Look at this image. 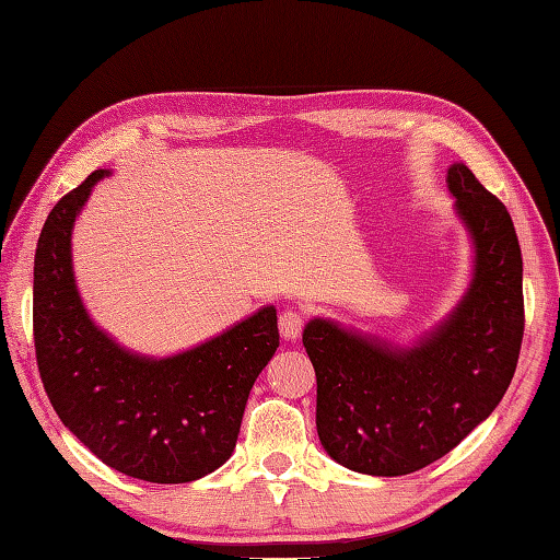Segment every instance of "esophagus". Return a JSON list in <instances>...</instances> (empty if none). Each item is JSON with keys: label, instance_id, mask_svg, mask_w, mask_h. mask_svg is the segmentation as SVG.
Wrapping results in <instances>:
<instances>
[{"label": "esophagus", "instance_id": "obj_1", "mask_svg": "<svg viewBox=\"0 0 560 560\" xmlns=\"http://www.w3.org/2000/svg\"><path fill=\"white\" fill-rule=\"evenodd\" d=\"M302 326H304V314L300 310L290 307V310H284L280 314V334H282V339L298 341L300 334H302Z\"/></svg>", "mask_w": 560, "mask_h": 560}]
</instances>
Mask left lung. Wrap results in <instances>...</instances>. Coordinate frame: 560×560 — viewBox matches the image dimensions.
<instances>
[{"instance_id":"left-lung-1","label":"left lung","mask_w":560,"mask_h":560,"mask_svg":"<svg viewBox=\"0 0 560 560\" xmlns=\"http://www.w3.org/2000/svg\"><path fill=\"white\" fill-rule=\"evenodd\" d=\"M476 268L466 298L417 346L304 326L316 373V431L329 456L365 476H407L456 448L512 383L524 336L522 248L512 217L468 165L448 167Z\"/></svg>"}]
</instances>
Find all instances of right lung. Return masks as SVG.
I'll return each mask as SVG.
<instances>
[{
  "mask_svg": "<svg viewBox=\"0 0 560 560\" xmlns=\"http://www.w3.org/2000/svg\"><path fill=\"white\" fill-rule=\"evenodd\" d=\"M88 180L50 209L34 258V343L52 409L94 456L124 476L177 485L234 453L250 387L280 346L262 307L224 334L167 358L126 351L94 326L72 276L70 236Z\"/></svg>",
  "mask_w": 560,
  "mask_h": 560,
  "instance_id": "right-lung-1",
  "label": "right lung"
}]
</instances>
